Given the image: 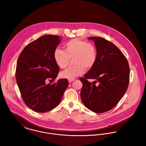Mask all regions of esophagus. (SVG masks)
Segmentation results:
<instances>
[{"label": "esophagus", "mask_w": 146, "mask_h": 146, "mask_svg": "<svg viewBox=\"0 0 146 146\" xmlns=\"http://www.w3.org/2000/svg\"><path fill=\"white\" fill-rule=\"evenodd\" d=\"M74 80H74H69L68 82H69V83H72Z\"/></svg>", "instance_id": "34e87169"}]
</instances>
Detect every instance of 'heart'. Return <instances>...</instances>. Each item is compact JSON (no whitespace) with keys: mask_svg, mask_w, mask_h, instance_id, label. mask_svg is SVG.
I'll list each match as a JSON object with an SVG mask.
<instances>
[{"mask_svg":"<svg viewBox=\"0 0 146 146\" xmlns=\"http://www.w3.org/2000/svg\"><path fill=\"white\" fill-rule=\"evenodd\" d=\"M64 51L56 49L54 52L55 63L60 68H64L73 59V66L68 68L60 73V76L67 80H74L82 75L84 70L91 69L97 58V49L92 43L80 38H73L64 46Z\"/></svg>","mask_w":146,"mask_h":146,"instance_id":"b5f03b06","label":"heart"}]
</instances>
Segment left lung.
Returning <instances> with one entry per match:
<instances>
[{
  "label": "left lung",
  "instance_id": "left-lung-1",
  "mask_svg": "<svg viewBox=\"0 0 146 146\" xmlns=\"http://www.w3.org/2000/svg\"><path fill=\"white\" fill-rule=\"evenodd\" d=\"M97 49L94 67L80 80L83 86L81 98L84 105L96 113L110 110L125 94L129 81L128 62L114 44L100 37H91ZM94 79L91 83L87 81Z\"/></svg>",
  "mask_w": 146,
  "mask_h": 146
}]
</instances>
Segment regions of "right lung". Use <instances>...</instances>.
Here are the masks:
<instances>
[{
    "instance_id": "right-lung-1",
    "label": "right lung",
    "mask_w": 146,
    "mask_h": 146,
    "mask_svg": "<svg viewBox=\"0 0 146 146\" xmlns=\"http://www.w3.org/2000/svg\"><path fill=\"white\" fill-rule=\"evenodd\" d=\"M62 37L46 35L27 45L21 52L17 62V85L25 104L37 113H45L60 102L68 86L66 79L51 84L59 72L55 62L54 52Z\"/></svg>"
}]
</instances>
